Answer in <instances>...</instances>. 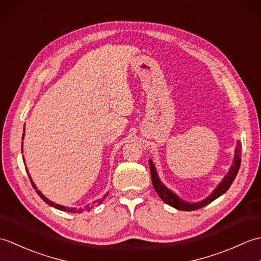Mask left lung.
<instances>
[{
  "label": "left lung",
  "mask_w": 261,
  "mask_h": 261,
  "mask_svg": "<svg viewBox=\"0 0 261 261\" xmlns=\"http://www.w3.org/2000/svg\"><path fill=\"white\" fill-rule=\"evenodd\" d=\"M240 164H241V143H240V141H237V146H236V150H234V158H233V162H232L231 167L228 171V174L223 177V179L220 181V184L214 188L213 192L211 193L208 196H206L199 202L191 203V202H186L182 198H180L175 192L169 190V188L166 186L162 180H160L158 173H157V169H156V167H154L153 162L151 159H149V167H150V174H151V180H152L153 188L156 190L159 197L162 198L166 204H168V205H170V206H173L179 211L198 210L201 207L206 206L207 204L212 203L214 199L219 198L221 195H223V194L229 190L232 182H233L238 171H239Z\"/></svg>",
  "instance_id": "8db88e82"
}]
</instances>
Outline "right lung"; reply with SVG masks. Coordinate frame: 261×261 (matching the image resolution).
<instances>
[{
    "label": "right lung",
    "mask_w": 261,
    "mask_h": 261,
    "mask_svg": "<svg viewBox=\"0 0 261 261\" xmlns=\"http://www.w3.org/2000/svg\"><path fill=\"white\" fill-rule=\"evenodd\" d=\"M24 130V129H23ZM23 138H24V132H23V135H22V140H23ZM22 149H23V142H22ZM22 152H23V150H22ZM24 163V165H25V162H23ZM27 173H28V176H29V178H30V181H31V184H32V186H33V188H35L36 190V192H37V194L39 196H40L43 201H45L48 205H50V206H53V207H55V208H57V210H60V211H64V212H66V211H67V212H69V213H82V212H85V211H91L94 206H96V205H99L101 203H103V201L105 198H107V196H108V194H109V192L105 194V195L102 197V198H98V199H96V201H94L93 202V204L92 205H90V204H87V205H85L84 207H79V208H76V207H67V206H64V205H60V204H56V203H54L53 201H50V199H48L45 195H43V194L38 190L37 188V186H36V184L35 182H33V180H32V178H31V176H30V174H29V171H28V168H27Z\"/></svg>",
    "instance_id": "obj_1"
}]
</instances>
